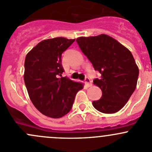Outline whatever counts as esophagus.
<instances>
[{
  "label": "esophagus",
  "instance_id": "1",
  "mask_svg": "<svg viewBox=\"0 0 152 152\" xmlns=\"http://www.w3.org/2000/svg\"><path fill=\"white\" fill-rule=\"evenodd\" d=\"M85 83H86V85L87 87L91 86V85H92L91 81V80L89 79L88 77H86L85 78Z\"/></svg>",
  "mask_w": 152,
  "mask_h": 152
}]
</instances>
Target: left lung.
Instances as JSON below:
<instances>
[{
	"mask_svg": "<svg viewBox=\"0 0 152 152\" xmlns=\"http://www.w3.org/2000/svg\"><path fill=\"white\" fill-rule=\"evenodd\" d=\"M81 51L101 74L94 80L102 95L93 101L94 107L103 113L121 110L133 94L137 86L139 69L130 51L105 34L79 37L76 39Z\"/></svg>",
	"mask_w": 152,
	"mask_h": 152,
	"instance_id": "obj_1",
	"label": "left lung"
}]
</instances>
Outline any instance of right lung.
I'll use <instances>...</instances> for the list:
<instances>
[{
    "label": "right lung",
    "mask_w": 152,
    "mask_h": 152,
    "mask_svg": "<svg viewBox=\"0 0 152 152\" xmlns=\"http://www.w3.org/2000/svg\"><path fill=\"white\" fill-rule=\"evenodd\" d=\"M75 39L57 37L42 41L28 53L25 60L24 81L29 97L36 108L54 118L68 113L76 94L83 84L66 77L61 55Z\"/></svg>",
    "instance_id": "right-lung-1"
}]
</instances>
